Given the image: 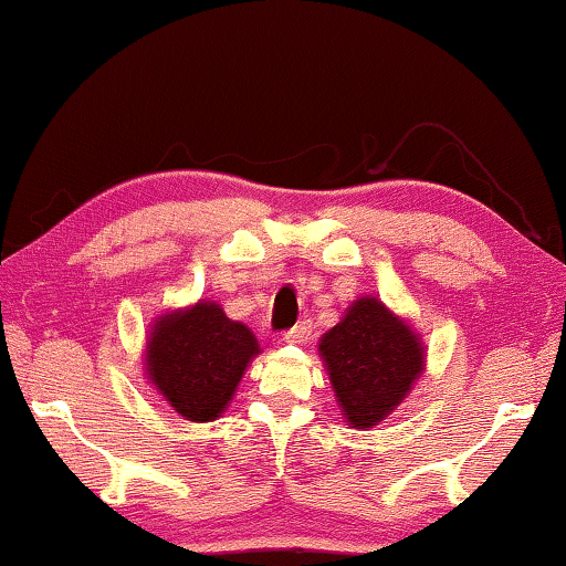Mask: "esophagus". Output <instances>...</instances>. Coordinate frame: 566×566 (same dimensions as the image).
Returning <instances> with one entry per match:
<instances>
[{"mask_svg": "<svg viewBox=\"0 0 566 566\" xmlns=\"http://www.w3.org/2000/svg\"><path fill=\"white\" fill-rule=\"evenodd\" d=\"M311 336V321H301V324H295L291 332L283 334V342L285 344H306Z\"/></svg>", "mask_w": 566, "mask_h": 566, "instance_id": "esophagus-1", "label": "esophagus"}]
</instances>
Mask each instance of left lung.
Listing matches in <instances>:
<instances>
[{
  "mask_svg": "<svg viewBox=\"0 0 566 566\" xmlns=\"http://www.w3.org/2000/svg\"><path fill=\"white\" fill-rule=\"evenodd\" d=\"M318 356L344 420L369 430L387 420L424 374L428 346L407 318L377 295H359L321 336Z\"/></svg>",
  "mask_w": 566,
  "mask_h": 566,
  "instance_id": "obj_1",
  "label": "left lung"
}]
</instances>
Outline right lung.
I'll use <instances>...</instances> for the list:
<instances>
[{
	"instance_id": "right-lung-1",
	"label": "right lung",
	"mask_w": 566,
	"mask_h": 566,
	"mask_svg": "<svg viewBox=\"0 0 566 566\" xmlns=\"http://www.w3.org/2000/svg\"><path fill=\"white\" fill-rule=\"evenodd\" d=\"M260 354L255 334L217 301L164 311L144 346V374L174 412L212 422L228 410L242 374Z\"/></svg>"
}]
</instances>
